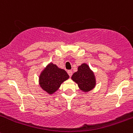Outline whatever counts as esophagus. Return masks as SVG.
<instances>
[{"label":"esophagus","mask_w":133,"mask_h":133,"mask_svg":"<svg viewBox=\"0 0 133 133\" xmlns=\"http://www.w3.org/2000/svg\"><path fill=\"white\" fill-rule=\"evenodd\" d=\"M68 75H69V77H71L72 76V74H73V72H72L71 70H69V71H68Z\"/></svg>","instance_id":"obj_1"}]
</instances>
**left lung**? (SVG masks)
Instances as JSON below:
<instances>
[{
    "mask_svg": "<svg viewBox=\"0 0 133 133\" xmlns=\"http://www.w3.org/2000/svg\"><path fill=\"white\" fill-rule=\"evenodd\" d=\"M71 79L78 84L80 90L84 92L91 91L96 85L94 73L86 63H83L78 67V70L73 73Z\"/></svg>",
    "mask_w": 133,
    "mask_h": 133,
    "instance_id": "left-lung-1",
    "label": "left lung"
}]
</instances>
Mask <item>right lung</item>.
Returning a JSON list of instances; mask_svg holds the SVG:
<instances>
[{
	"mask_svg": "<svg viewBox=\"0 0 133 133\" xmlns=\"http://www.w3.org/2000/svg\"><path fill=\"white\" fill-rule=\"evenodd\" d=\"M69 78L64 69L51 62L42 70L39 76V84L49 95L56 92L62 84Z\"/></svg>",
	"mask_w": 133,
	"mask_h": 133,
	"instance_id": "right-lung-1",
	"label": "right lung"
}]
</instances>
